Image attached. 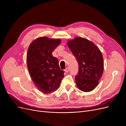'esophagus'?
Masks as SVG:
<instances>
[{
    "label": "esophagus",
    "instance_id": "obj_1",
    "mask_svg": "<svg viewBox=\"0 0 126 126\" xmlns=\"http://www.w3.org/2000/svg\"><path fill=\"white\" fill-rule=\"evenodd\" d=\"M64 72H69V68L68 67L66 68V69H64Z\"/></svg>",
    "mask_w": 126,
    "mask_h": 126
}]
</instances>
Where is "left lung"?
<instances>
[{"label": "left lung", "instance_id": "obj_1", "mask_svg": "<svg viewBox=\"0 0 126 126\" xmlns=\"http://www.w3.org/2000/svg\"><path fill=\"white\" fill-rule=\"evenodd\" d=\"M67 45L79 65V72L75 77L78 88L85 92L92 91L98 85L103 75L101 51L93 43L81 37L68 41Z\"/></svg>", "mask_w": 126, "mask_h": 126}]
</instances>
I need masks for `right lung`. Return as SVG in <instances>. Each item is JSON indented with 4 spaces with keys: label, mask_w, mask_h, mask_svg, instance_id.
Here are the masks:
<instances>
[{
    "label": "right lung",
    "mask_w": 126,
    "mask_h": 126,
    "mask_svg": "<svg viewBox=\"0 0 126 126\" xmlns=\"http://www.w3.org/2000/svg\"><path fill=\"white\" fill-rule=\"evenodd\" d=\"M61 43L60 39L38 37L30 45L27 63L30 77L36 87L44 94L57 90L64 77L58 60L52 52Z\"/></svg>",
    "instance_id": "obj_1"
}]
</instances>
